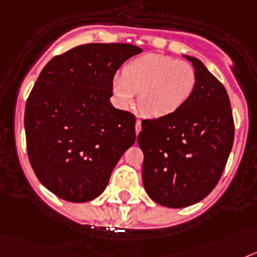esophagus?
<instances>
[{
    "instance_id": "esophagus-1",
    "label": "esophagus",
    "mask_w": 257,
    "mask_h": 257,
    "mask_svg": "<svg viewBox=\"0 0 257 257\" xmlns=\"http://www.w3.org/2000/svg\"><path fill=\"white\" fill-rule=\"evenodd\" d=\"M141 129H142V126H141V120L140 119H137V121H136V133H140V132H141Z\"/></svg>"
}]
</instances>
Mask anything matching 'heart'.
I'll return each mask as SVG.
<instances>
[{
    "label": "heart",
    "mask_w": 257,
    "mask_h": 257,
    "mask_svg": "<svg viewBox=\"0 0 257 257\" xmlns=\"http://www.w3.org/2000/svg\"><path fill=\"white\" fill-rule=\"evenodd\" d=\"M196 82L190 63L160 54H145L129 62L124 75L112 79V91L121 107L135 103L151 119H163L177 112L189 99Z\"/></svg>",
    "instance_id": "b5f03b06"
}]
</instances>
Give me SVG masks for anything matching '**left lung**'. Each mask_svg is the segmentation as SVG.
<instances>
[{"label": "left lung", "mask_w": 257, "mask_h": 257, "mask_svg": "<svg viewBox=\"0 0 257 257\" xmlns=\"http://www.w3.org/2000/svg\"><path fill=\"white\" fill-rule=\"evenodd\" d=\"M196 75L194 90L173 115L142 121V181L154 202L182 208L204 199L217 185L234 141L224 85L196 58L184 55Z\"/></svg>", "instance_id": "8db88e82"}]
</instances>
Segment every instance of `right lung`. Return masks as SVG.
Masks as SVG:
<instances>
[{
  "label": "right lung",
  "instance_id": "right-lung-1",
  "mask_svg": "<svg viewBox=\"0 0 257 257\" xmlns=\"http://www.w3.org/2000/svg\"><path fill=\"white\" fill-rule=\"evenodd\" d=\"M141 48L86 44L44 67L27 99V151L39 181L61 199L101 195L116 163L136 141V117L111 104L112 79Z\"/></svg>",
  "mask_w": 257,
  "mask_h": 257
}]
</instances>
